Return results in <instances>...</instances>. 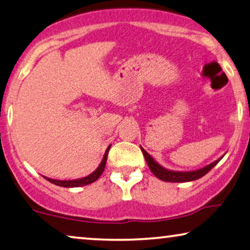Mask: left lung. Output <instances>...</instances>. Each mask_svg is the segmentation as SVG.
<instances>
[{"mask_svg": "<svg viewBox=\"0 0 250 250\" xmlns=\"http://www.w3.org/2000/svg\"><path fill=\"white\" fill-rule=\"evenodd\" d=\"M141 151L144 153L145 159L148 164L150 170L156 176L158 179H160L162 181H168V182H187V181H193L199 179V178L204 177L206 173H208L210 170L215 167V166L219 162L223 157H220L219 159L211 162L210 165L206 166V167L198 169V170H193V171H173V170H168L162 167L157 161L153 160V158L150 156V154L146 151L144 148H141Z\"/></svg>", "mask_w": 250, "mask_h": 250, "instance_id": "left-lung-1", "label": "left lung"}]
</instances>
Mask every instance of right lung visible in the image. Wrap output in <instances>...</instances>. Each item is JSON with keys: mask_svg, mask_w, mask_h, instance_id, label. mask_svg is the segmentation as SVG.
I'll use <instances>...</instances> for the list:
<instances>
[{"mask_svg": "<svg viewBox=\"0 0 250 250\" xmlns=\"http://www.w3.org/2000/svg\"><path fill=\"white\" fill-rule=\"evenodd\" d=\"M109 146L108 148H106V151L104 156V159L100 162V165H99V167L94 170V171L91 173V175L86 176V177H83L80 178V179H74V180H57V179H51V178H47L44 177L47 181L52 182V184L57 185V186H60V187H64V188H74V187H82V186H86V185H90L94 182L96 180L99 179V177L102 175V172L104 171V167H105V162H106V158H108V152H109V149H110Z\"/></svg>", "mask_w": 250, "mask_h": 250, "instance_id": "right-lung-1", "label": "right lung"}]
</instances>
